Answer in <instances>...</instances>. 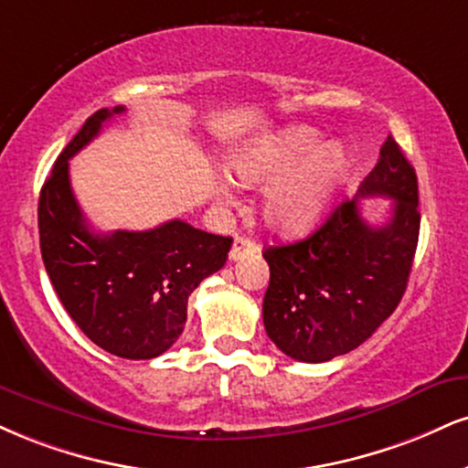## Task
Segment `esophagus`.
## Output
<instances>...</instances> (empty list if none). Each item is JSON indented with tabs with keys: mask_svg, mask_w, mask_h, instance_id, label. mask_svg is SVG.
Masks as SVG:
<instances>
[{
	"mask_svg": "<svg viewBox=\"0 0 468 468\" xmlns=\"http://www.w3.org/2000/svg\"><path fill=\"white\" fill-rule=\"evenodd\" d=\"M257 252H259L257 241H252L249 238H238V239H235L233 249H230V252H229V259H230V261H238V259H244L249 255H257Z\"/></svg>",
	"mask_w": 468,
	"mask_h": 468,
	"instance_id": "34e87169",
	"label": "esophagus"
}]
</instances>
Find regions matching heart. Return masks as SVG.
Wrapping results in <instances>:
<instances>
[{"mask_svg": "<svg viewBox=\"0 0 468 468\" xmlns=\"http://www.w3.org/2000/svg\"><path fill=\"white\" fill-rule=\"evenodd\" d=\"M233 172L246 185L263 187L259 213L270 229L285 235L305 233L324 216L348 174V154L324 142L312 126H288L246 144L233 159ZM219 196L229 200L227 185Z\"/></svg>", "mask_w": 468, "mask_h": 468, "instance_id": "1", "label": "heart"}]
</instances>
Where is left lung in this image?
I'll return each mask as SVG.
<instances>
[{
  "label": "left lung",
  "instance_id": "left-lung-1",
  "mask_svg": "<svg viewBox=\"0 0 468 468\" xmlns=\"http://www.w3.org/2000/svg\"><path fill=\"white\" fill-rule=\"evenodd\" d=\"M393 200L373 228L357 197ZM420 213L416 172L392 137L353 200H342L312 235L270 246L263 324L270 340L298 362H329L357 348L395 312L408 288Z\"/></svg>",
  "mask_w": 468,
  "mask_h": 468
}]
</instances>
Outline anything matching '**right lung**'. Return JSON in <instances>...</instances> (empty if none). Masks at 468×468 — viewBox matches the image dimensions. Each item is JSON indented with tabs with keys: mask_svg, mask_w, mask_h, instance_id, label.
Returning <instances> with one entry per match:
<instances>
[{
	"mask_svg": "<svg viewBox=\"0 0 468 468\" xmlns=\"http://www.w3.org/2000/svg\"><path fill=\"white\" fill-rule=\"evenodd\" d=\"M123 111L93 112L60 152L38 198V235L49 281L82 334L117 357L152 359L183 334L189 294L227 263L233 239L183 219L93 233L73 198L69 159Z\"/></svg>",
	"mask_w": 468,
	"mask_h": 468,
	"instance_id": "add662e5",
	"label": "right lung"
}]
</instances>
